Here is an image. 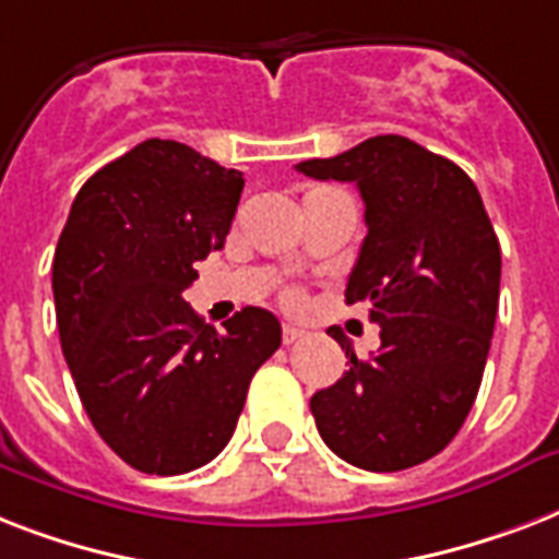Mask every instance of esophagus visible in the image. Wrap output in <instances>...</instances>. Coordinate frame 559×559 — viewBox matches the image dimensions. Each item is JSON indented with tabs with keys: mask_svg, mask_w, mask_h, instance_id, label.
<instances>
[{
	"mask_svg": "<svg viewBox=\"0 0 559 559\" xmlns=\"http://www.w3.org/2000/svg\"><path fill=\"white\" fill-rule=\"evenodd\" d=\"M307 331H301V328H296V324H284V331H281V340H284V345H296L298 340H305Z\"/></svg>",
	"mask_w": 559,
	"mask_h": 559,
	"instance_id": "esophagus-1",
	"label": "esophagus"
}]
</instances>
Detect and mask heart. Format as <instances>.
I'll use <instances>...</instances> for the list:
<instances>
[{
	"mask_svg": "<svg viewBox=\"0 0 559 559\" xmlns=\"http://www.w3.org/2000/svg\"><path fill=\"white\" fill-rule=\"evenodd\" d=\"M284 301H287V307H293V310H296V307L305 305V296H301V293H287V296H284Z\"/></svg>",
	"mask_w": 559,
	"mask_h": 559,
	"instance_id": "1",
	"label": "heart"
}]
</instances>
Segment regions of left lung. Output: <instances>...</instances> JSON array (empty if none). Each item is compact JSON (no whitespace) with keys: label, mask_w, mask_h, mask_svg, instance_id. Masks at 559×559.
<instances>
[{"label":"left lung","mask_w":559,"mask_h":559,"mask_svg":"<svg viewBox=\"0 0 559 559\" xmlns=\"http://www.w3.org/2000/svg\"><path fill=\"white\" fill-rule=\"evenodd\" d=\"M305 177L357 182L368 235L345 301L371 305L380 350L316 391L310 412L340 459L371 473L424 464L476 403L499 310L502 252L473 179L403 135H373ZM333 331V328H331Z\"/></svg>","instance_id":"1"}]
</instances>
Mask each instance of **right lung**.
Segmentation results:
<instances>
[{
	"label": "right lung",
	"mask_w": 559,
	"mask_h": 559,
	"mask_svg": "<svg viewBox=\"0 0 559 559\" xmlns=\"http://www.w3.org/2000/svg\"><path fill=\"white\" fill-rule=\"evenodd\" d=\"M243 174L147 139L78 191L51 263L57 328L92 426L130 467L179 476L217 459L254 371L278 350L270 310L217 333L182 293L226 243Z\"/></svg>",
	"instance_id": "1"
}]
</instances>
